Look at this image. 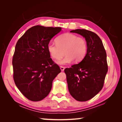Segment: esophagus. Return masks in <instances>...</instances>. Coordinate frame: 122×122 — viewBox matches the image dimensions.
Returning <instances> with one entry per match:
<instances>
[{
	"mask_svg": "<svg viewBox=\"0 0 122 122\" xmlns=\"http://www.w3.org/2000/svg\"><path fill=\"white\" fill-rule=\"evenodd\" d=\"M60 69H61L62 71H63L64 70H65V67H63V66H60Z\"/></svg>",
	"mask_w": 122,
	"mask_h": 122,
	"instance_id": "esophagus-1",
	"label": "esophagus"
}]
</instances>
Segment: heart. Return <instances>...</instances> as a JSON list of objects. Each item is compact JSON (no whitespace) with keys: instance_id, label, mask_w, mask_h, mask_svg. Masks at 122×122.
I'll return each mask as SVG.
<instances>
[{"instance_id":"heart-1","label":"heart","mask_w":122,"mask_h":122,"mask_svg":"<svg viewBox=\"0 0 122 122\" xmlns=\"http://www.w3.org/2000/svg\"><path fill=\"white\" fill-rule=\"evenodd\" d=\"M56 41V43L49 42L47 49L51 56L55 60L61 59L66 54L63 59L57 62L59 65H67L73 60L75 62H79L85 56L87 44L85 39L82 37L66 33L57 37Z\"/></svg>"}]
</instances>
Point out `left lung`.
<instances>
[{
  "label": "left lung",
  "mask_w": 122,
  "mask_h": 122,
  "mask_svg": "<svg viewBox=\"0 0 122 122\" xmlns=\"http://www.w3.org/2000/svg\"><path fill=\"white\" fill-rule=\"evenodd\" d=\"M71 32L83 36L87 44L84 59L65 69L70 94L76 100L84 102L94 97L103 88L108 69L107 53L102 40L95 33L84 29Z\"/></svg>",
  "instance_id": "1"
}]
</instances>
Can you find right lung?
Listing matches in <instances>:
<instances>
[{
	"instance_id": "1",
	"label": "right lung",
	"mask_w": 122,
	"mask_h": 122,
	"mask_svg": "<svg viewBox=\"0 0 122 122\" xmlns=\"http://www.w3.org/2000/svg\"><path fill=\"white\" fill-rule=\"evenodd\" d=\"M61 28L34 26L16 42L12 59L14 81L29 100L36 102L46 97L53 80L61 72L51 58L47 45Z\"/></svg>"
}]
</instances>
